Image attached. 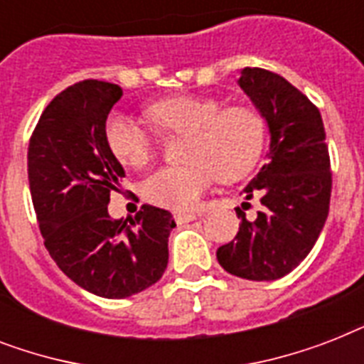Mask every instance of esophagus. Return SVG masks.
Segmentation results:
<instances>
[{
	"instance_id": "obj_1",
	"label": "esophagus",
	"mask_w": 364,
	"mask_h": 364,
	"mask_svg": "<svg viewBox=\"0 0 364 364\" xmlns=\"http://www.w3.org/2000/svg\"><path fill=\"white\" fill-rule=\"evenodd\" d=\"M173 219H176L177 225H185V223L194 221V219H196V213H185V211H179V213L173 215Z\"/></svg>"
}]
</instances>
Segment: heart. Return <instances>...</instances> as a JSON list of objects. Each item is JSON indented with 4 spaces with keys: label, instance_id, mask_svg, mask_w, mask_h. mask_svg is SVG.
I'll return each mask as SVG.
<instances>
[{
    "label": "heart",
    "instance_id": "heart-1",
    "mask_svg": "<svg viewBox=\"0 0 364 364\" xmlns=\"http://www.w3.org/2000/svg\"><path fill=\"white\" fill-rule=\"evenodd\" d=\"M164 139L185 137L183 166L160 168L143 183V196L160 208L191 211L215 179L236 183L259 166L268 143L266 117L253 105H227L210 96L181 94L160 100L145 111ZM159 139L126 117L105 124V145L121 164L143 168Z\"/></svg>",
    "mask_w": 364,
    "mask_h": 364
}]
</instances>
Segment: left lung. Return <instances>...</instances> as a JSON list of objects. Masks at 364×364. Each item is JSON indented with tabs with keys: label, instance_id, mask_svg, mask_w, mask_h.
Listing matches in <instances>:
<instances>
[{
	"label": "left lung",
	"instance_id": "left-lung-1",
	"mask_svg": "<svg viewBox=\"0 0 364 364\" xmlns=\"http://www.w3.org/2000/svg\"><path fill=\"white\" fill-rule=\"evenodd\" d=\"M240 87L270 126V162L245 187L262 210L242 225L236 238L217 249L219 264L232 276L272 282L306 259L327 221L333 171L321 113L282 75L245 68ZM247 204V202H245Z\"/></svg>",
	"mask_w": 364,
	"mask_h": 364
}]
</instances>
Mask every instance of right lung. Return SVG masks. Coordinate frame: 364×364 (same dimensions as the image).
<instances>
[{"instance_id": "1", "label": "right lung", "mask_w": 364, "mask_h": 364, "mask_svg": "<svg viewBox=\"0 0 364 364\" xmlns=\"http://www.w3.org/2000/svg\"><path fill=\"white\" fill-rule=\"evenodd\" d=\"M122 90L87 79L54 96L28 147V179L43 243L58 268L88 293L126 299L168 266L171 213L143 204L130 225L107 204L124 170L105 145V121Z\"/></svg>"}]
</instances>
